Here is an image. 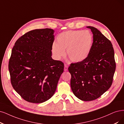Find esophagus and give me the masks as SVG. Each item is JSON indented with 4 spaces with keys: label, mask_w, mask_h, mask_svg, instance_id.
Returning a JSON list of instances; mask_svg holds the SVG:
<instances>
[{
    "label": "esophagus",
    "mask_w": 124,
    "mask_h": 124,
    "mask_svg": "<svg viewBox=\"0 0 124 124\" xmlns=\"http://www.w3.org/2000/svg\"><path fill=\"white\" fill-rule=\"evenodd\" d=\"M68 70V65L67 64H64V70L67 71Z\"/></svg>",
    "instance_id": "34e87169"
}]
</instances>
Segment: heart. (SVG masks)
Here are the masks:
<instances>
[{
    "label": "heart",
    "instance_id": "b5f03b06",
    "mask_svg": "<svg viewBox=\"0 0 124 124\" xmlns=\"http://www.w3.org/2000/svg\"><path fill=\"white\" fill-rule=\"evenodd\" d=\"M57 42L52 46V52L56 59L67 55L70 60L79 62L88 57L93 43V36L88 31L71 30L59 34Z\"/></svg>",
    "mask_w": 124,
    "mask_h": 124
}]
</instances>
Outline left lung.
Returning <instances> with one entry per match:
<instances>
[{
  "label": "left lung",
  "mask_w": 124,
  "mask_h": 124,
  "mask_svg": "<svg viewBox=\"0 0 124 124\" xmlns=\"http://www.w3.org/2000/svg\"><path fill=\"white\" fill-rule=\"evenodd\" d=\"M93 34V43L88 57L71 63L70 86L76 97L90 101L100 97L112 85L116 64L111 41L93 26H87Z\"/></svg>",
  "instance_id": "obj_1"
}]
</instances>
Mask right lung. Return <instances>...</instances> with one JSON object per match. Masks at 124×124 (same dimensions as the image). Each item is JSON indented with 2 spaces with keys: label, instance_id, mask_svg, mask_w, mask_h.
<instances>
[{
  "label": "right lung",
  "instance_id": "1",
  "mask_svg": "<svg viewBox=\"0 0 124 124\" xmlns=\"http://www.w3.org/2000/svg\"><path fill=\"white\" fill-rule=\"evenodd\" d=\"M54 31L36 29L21 36L12 48L8 70L13 88L22 99L41 103L52 98L64 63L52 58Z\"/></svg>",
  "mask_w": 124,
  "mask_h": 124
}]
</instances>
